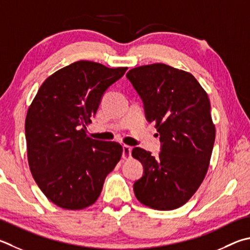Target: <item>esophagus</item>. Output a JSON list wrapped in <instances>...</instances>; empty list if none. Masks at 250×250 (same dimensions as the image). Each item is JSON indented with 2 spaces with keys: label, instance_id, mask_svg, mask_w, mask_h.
I'll return each instance as SVG.
<instances>
[{
  "label": "esophagus",
  "instance_id": "obj_1",
  "mask_svg": "<svg viewBox=\"0 0 250 250\" xmlns=\"http://www.w3.org/2000/svg\"><path fill=\"white\" fill-rule=\"evenodd\" d=\"M131 152H132V147L129 146V145H124L122 146V158L129 160V158H131Z\"/></svg>",
  "mask_w": 250,
  "mask_h": 250
}]
</instances>
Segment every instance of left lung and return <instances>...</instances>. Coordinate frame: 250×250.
<instances>
[{
  "mask_svg": "<svg viewBox=\"0 0 250 250\" xmlns=\"http://www.w3.org/2000/svg\"><path fill=\"white\" fill-rule=\"evenodd\" d=\"M131 84L143 102L145 118L160 133L157 157L134 147L143 165L133 185L138 200L155 210H174L187 202L208 171L215 140L208 94L188 72L155 63L130 70Z\"/></svg>",
  "mask_w": 250,
  "mask_h": 250,
  "instance_id": "1",
  "label": "left lung"
}]
</instances>
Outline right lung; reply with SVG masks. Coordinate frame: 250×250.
Listing matches in <instances>:
<instances>
[{"instance_id": "add662e5", "label": "right lung", "mask_w": 250, "mask_h": 250, "mask_svg": "<svg viewBox=\"0 0 250 250\" xmlns=\"http://www.w3.org/2000/svg\"><path fill=\"white\" fill-rule=\"evenodd\" d=\"M126 67L78 61L43 82L25 121L30 171L50 201L81 210L97 200L107 175L122 155L117 142L87 138L86 125L104 94Z\"/></svg>"}]
</instances>
